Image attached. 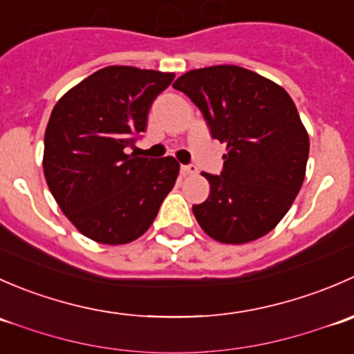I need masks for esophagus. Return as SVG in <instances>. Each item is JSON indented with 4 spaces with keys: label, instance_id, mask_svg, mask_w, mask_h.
Instances as JSON below:
<instances>
[{
    "label": "esophagus",
    "instance_id": "34e87169",
    "mask_svg": "<svg viewBox=\"0 0 354 354\" xmlns=\"http://www.w3.org/2000/svg\"><path fill=\"white\" fill-rule=\"evenodd\" d=\"M181 171H183V174H195L198 169L195 164H187V166H181Z\"/></svg>",
    "mask_w": 354,
    "mask_h": 354
}]
</instances>
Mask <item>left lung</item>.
<instances>
[{
    "instance_id": "left-lung-1",
    "label": "left lung",
    "mask_w": 354,
    "mask_h": 354,
    "mask_svg": "<svg viewBox=\"0 0 354 354\" xmlns=\"http://www.w3.org/2000/svg\"><path fill=\"white\" fill-rule=\"evenodd\" d=\"M202 111L212 138L226 144L221 174L194 205L200 227L216 241L243 245L272 231L295 202L310 140L283 87L234 65L187 71L173 84Z\"/></svg>"
}]
</instances>
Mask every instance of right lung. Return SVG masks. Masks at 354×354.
Instances as JSON below:
<instances>
[{"mask_svg": "<svg viewBox=\"0 0 354 354\" xmlns=\"http://www.w3.org/2000/svg\"><path fill=\"white\" fill-rule=\"evenodd\" d=\"M173 73L106 66L66 92L44 135V176L59 209L84 236L104 245L137 240L154 223L180 164L127 154L147 127Z\"/></svg>", "mask_w": 354, "mask_h": 354, "instance_id": "add662e5", "label": "right lung"}]
</instances>
